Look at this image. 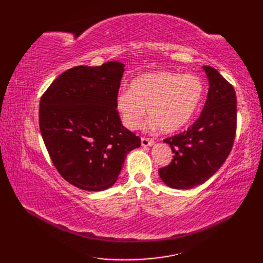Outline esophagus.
<instances>
[{
	"mask_svg": "<svg viewBox=\"0 0 263 263\" xmlns=\"http://www.w3.org/2000/svg\"><path fill=\"white\" fill-rule=\"evenodd\" d=\"M141 144L143 147H152L155 144V141L153 139H149V138H141Z\"/></svg>",
	"mask_w": 263,
	"mask_h": 263,
	"instance_id": "1",
	"label": "esophagus"
}]
</instances>
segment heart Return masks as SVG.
I'll list each match as a JSON object with an SVG mask.
<instances>
[{"mask_svg": "<svg viewBox=\"0 0 263 263\" xmlns=\"http://www.w3.org/2000/svg\"><path fill=\"white\" fill-rule=\"evenodd\" d=\"M203 93V81L198 76L155 71L135 78L130 90L116 96L115 107L128 130L140 126L147 108L150 127L158 125L161 132L173 133L192 120Z\"/></svg>", "mask_w": 263, "mask_h": 263, "instance_id": "obj_1", "label": "heart"}]
</instances>
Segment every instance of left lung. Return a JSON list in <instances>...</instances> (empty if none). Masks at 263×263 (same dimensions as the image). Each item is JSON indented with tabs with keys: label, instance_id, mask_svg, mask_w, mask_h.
<instances>
[{
	"label": "left lung",
	"instance_id": "1",
	"mask_svg": "<svg viewBox=\"0 0 263 263\" xmlns=\"http://www.w3.org/2000/svg\"><path fill=\"white\" fill-rule=\"evenodd\" d=\"M202 69L208 77L209 90L199 119L186 131L164 140L174 158L158 173L173 189L189 190L209 180L225 163L235 139V90L216 69Z\"/></svg>",
	"mask_w": 263,
	"mask_h": 263
}]
</instances>
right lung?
Here are the masks:
<instances>
[{"mask_svg": "<svg viewBox=\"0 0 263 263\" xmlns=\"http://www.w3.org/2000/svg\"><path fill=\"white\" fill-rule=\"evenodd\" d=\"M121 62L79 65L55 79L39 104V128L54 166L86 191L113 186L140 138L122 125L115 107Z\"/></svg>", "mask_w": 263, "mask_h": 263, "instance_id": "right-lung-1", "label": "right lung"}]
</instances>
